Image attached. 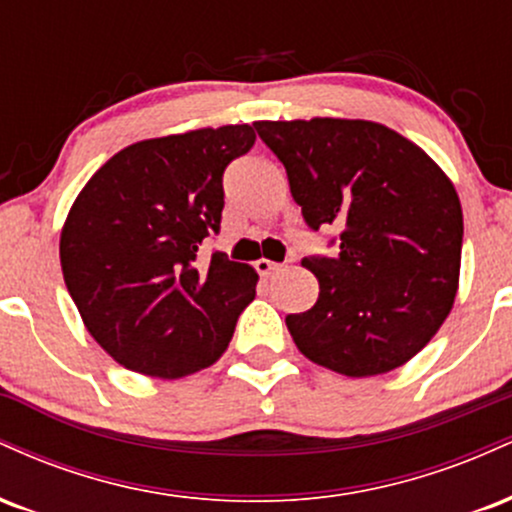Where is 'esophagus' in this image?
I'll list each match as a JSON object with an SVG mask.
<instances>
[{
    "label": "esophagus",
    "mask_w": 512,
    "mask_h": 512,
    "mask_svg": "<svg viewBox=\"0 0 512 512\" xmlns=\"http://www.w3.org/2000/svg\"><path fill=\"white\" fill-rule=\"evenodd\" d=\"M255 269L257 272H260V276H272V274H276L281 269V264L279 262H272V260H257L255 262Z\"/></svg>",
    "instance_id": "1"
}]
</instances>
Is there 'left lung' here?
I'll return each mask as SVG.
<instances>
[{"instance_id": "obj_1", "label": "left lung", "mask_w": 512, "mask_h": 512, "mask_svg": "<svg viewBox=\"0 0 512 512\" xmlns=\"http://www.w3.org/2000/svg\"><path fill=\"white\" fill-rule=\"evenodd\" d=\"M284 163L310 231L342 228L332 257L308 255L320 281L305 313L286 315L310 361L349 378L395 370L448 317L462 257L455 187L402 134L366 120L255 122Z\"/></svg>"}]
</instances>
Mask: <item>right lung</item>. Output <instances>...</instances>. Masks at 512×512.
Returning a JSON list of instances; mask_svg holds the SVG:
<instances>
[{
    "label": "right lung",
    "instance_id": "add662e5",
    "mask_svg": "<svg viewBox=\"0 0 512 512\" xmlns=\"http://www.w3.org/2000/svg\"><path fill=\"white\" fill-rule=\"evenodd\" d=\"M250 125L137 142L86 182L62 228L64 284L91 337L154 378L197 373L226 351L257 274L199 245L221 231L223 170Z\"/></svg>",
    "mask_w": 512,
    "mask_h": 512
}]
</instances>
